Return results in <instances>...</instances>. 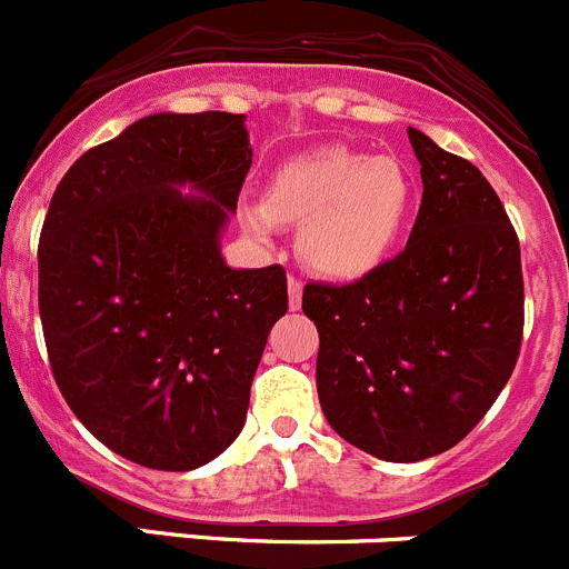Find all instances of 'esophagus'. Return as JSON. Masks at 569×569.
Segmentation results:
<instances>
[{
	"instance_id": "esophagus-1",
	"label": "esophagus",
	"mask_w": 569,
	"mask_h": 569,
	"mask_svg": "<svg viewBox=\"0 0 569 569\" xmlns=\"http://www.w3.org/2000/svg\"><path fill=\"white\" fill-rule=\"evenodd\" d=\"M287 292H290V309L296 312L301 307V292H303V282L298 277H287Z\"/></svg>"
}]
</instances>
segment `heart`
<instances>
[{
	"mask_svg": "<svg viewBox=\"0 0 569 569\" xmlns=\"http://www.w3.org/2000/svg\"><path fill=\"white\" fill-rule=\"evenodd\" d=\"M415 173L398 157L323 146L273 171L266 201L243 204V227L268 240L282 223H303L301 254L331 279H362L385 266L415 210Z\"/></svg>",
	"mask_w": 569,
	"mask_h": 569,
	"instance_id": "obj_1",
	"label": "heart"
}]
</instances>
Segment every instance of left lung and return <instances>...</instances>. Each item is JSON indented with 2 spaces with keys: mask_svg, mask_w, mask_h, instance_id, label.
<instances>
[{
  "mask_svg": "<svg viewBox=\"0 0 569 569\" xmlns=\"http://www.w3.org/2000/svg\"><path fill=\"white\" fill-rule=\"evenodd\" d=\"M423 201L396 260L351 284H307L320 335V409L385 462L457 446L515 370L522 340L520 243L473 162L409 127Z\"/></svg>",
  "mask_w": 569,
  "mask_h": 569,
  "instance_id": "left-lung-1",
  "label": "left lung"
}]
</instances>
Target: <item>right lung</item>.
<instances>
[{
  "mask_svg": "<svg viewBox=\"0 0 569 569\" xmlns=\"http://www.w3.org/2000/svg\"><path fill=\"white\" fill-rule=\"evenodd\" d=\"M249 168L246 116L154 112L86 151L49 204L38 307L54 381L143 468L182 473L232 446L287 312L282 266L221 254Z\"/></svg>",
  "mask_w": 569,
  "mask_h": 569,
  "instance_id": "1",
  "label": "right lung"
}]
</instances>
